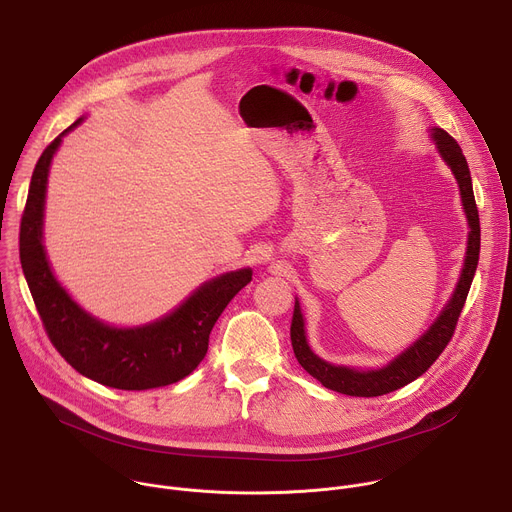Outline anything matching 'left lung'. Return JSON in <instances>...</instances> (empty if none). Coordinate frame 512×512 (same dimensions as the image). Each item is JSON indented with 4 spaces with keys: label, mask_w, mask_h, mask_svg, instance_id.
I'll return each instance as SVG.
<instances>
[{
    "label": "left lung",
    "mask_w": 512,
    "mask_h": 512,
    "mask_svg": "<svg viewBox=\"0 0 512 512\" xmlns=\"http://www.w3.org/2000/svg\"><path fill=\"white\" fill-rule=\"evenodd\" d=\"M429 137L435 145L437 154H440V158L446 162V166L452 170L458 182L462 208L468 223V241H466V255L460 271V279L454 287L452 298L442 308V312L437 314L433 324L413 344L401 350L387 364L371 367V369L344 367V364H332L320 358L308 344L306 320L302 314V306L296 298L294 320H291V346H294V354L304 367V371L310 373L314 379H318L330 391L350 395V397H379L409 385L411 381L421 377L435 362V358L444 352L458 324V316L464 308L466 296L478 267V255H480L478 208L474 200L470 168L458 141L452 135H448L442 127H431Z\"/></svg>",
    "instance_id": "1"
}]
</instances>
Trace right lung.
Instances as JSON below:
<instances>
[{
  "mask_svg": "<svg viewBox=\"0 0 512 512\" xmlns=\"http://www.w3.org/2000/svg\"><path fill=\"white\" fill-rule=\"evenodd\" d=\"M64 129L40 156L20 227V261L50 342L72 369L105 387L145 391L188 377L208 350V336L227 304L251 281L241 267L200 283L174 310L139 326H113L87 312L56 279L44 247V210L52 158Z\"/></svg>",
  "mask_w": 512,
  "mask_h": 512,
  "instance_id": "obj_1",
  "label": "right lung"
}]
</instances>
